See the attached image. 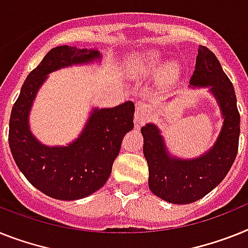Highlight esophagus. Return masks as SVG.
<instances>
[{
	"instance_id": "esophagus-1",
	"label": "esophagus",
	"mask_w": 248,
	"mask_h": 248,
	"mask_svg": "<svg viewBox=\"0 0 248 248\" xmlns=\"http://www.w3.org/2000/svg\"><path fill=\"white\" fill-rule=\"evenodd\" d=\"M150 118V108L147 105L139 103L136 106V111H135V124L136 127L142 126L145 122Z\"/></svg>"
}]
</instances>
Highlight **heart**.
I'll use <instances>...</instances> for the list:
<instances>
[{"label": "heart", "instance_id": "b5f03b06", "mask_svg": "<svg viewBox=\"0 0 248 248\" xmlns=\"http://www.w3.org/2000/svg\"><path fill=\"white\" fill-rule=\"evenodd\" d=\"M135 66L139 72L146 73L150 76H156L161 73V70L164 69L161 73V83L163 84H170L176 79L179 74V65L175 63H170L165 66V57L160 51H153L147 54L145 57L140 58L135 63Z\"/></svg>", "mask_w": 248, "mask_h": 248}]
</instances>
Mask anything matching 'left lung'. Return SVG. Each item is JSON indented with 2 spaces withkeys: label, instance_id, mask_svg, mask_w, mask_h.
Listing matches in <instances>:
<instances>
[{
  "label": "left lung",
  "instance_id": "8db88e82",
  "mask_svg": "<svg viewBox=\"0 0 248 248\" xmlns=\"http://www.w3.org/2000/svg\"><path fill=\"white\" fill-rule=\"evenodd\" d=\"M189 88H207L219 107L223 122L211 149L198 157L183 159L170 153L155 124L141 128L150 190L172 204H189L213 190L233 165L240 140V113L233 85L217 57L202 45Z\"/></svg>",
  "mask_w": 248,
  "mask_h": 248
}]
</instances>
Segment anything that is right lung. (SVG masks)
<instances>
[{
	"mask_svg": "<svg viewBox=\"0 0 248 248\" xmlns=\"http://www.w3.org/2000/svg\"><path fill=\"white\" fill-rule=\"evenodd\" d=\"M95 49L57 46L28 76L10 117L8 143L17 168L35 188L59 201H77L106 184L122 139L134 128V102L112 108L94 107L82 132L65 146H47L32 135L29 116L50 73L101 62Z\"/></svg>",
	"mask_w": 248,
	"mask_h": 248,
	"instance_id": "obj_1",
	"label": "right lung"
}]
</instances>
